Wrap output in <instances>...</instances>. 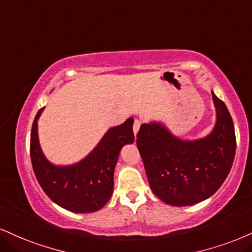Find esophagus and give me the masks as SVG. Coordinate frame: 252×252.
Listing matches in <instances>:
<instances>
[{"mask_svg":"<svg viewBox=\"0 0 252 252\" xmlns=\"http://www.w3.org/2000/svg\"><path fill=\"white\" fill-rule=\"evenodd\" d=\"M141 124H142V122L139 120H135V122H134V126H132V130H134V134L136 135L138 132V130H139V128H141Z\"/></svg>","mask_w":252,"mask_h":252,"instance_id":"34e87169","label":"esophagus"}]
</instances>
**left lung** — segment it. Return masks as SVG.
<instances>
[{
	"label": "left lung",
	"mask_w": 252,
	"mask_h": 252,
	"mask_svg": "<svg viewBox=\"0 0 252 252\" xmlns=\"http://www.w3.org/2000/svg\"><path fill=\"white\" fill-rule=\"evenodd\" d=\"M213 94L216 124L205 137L184 141L172 135L164 124H142L137 148L153 192L174 207L204 201L220 189L228 177L236 153V136L230 113Z\"/></svg>",
	"instance_id": "obj_1"
}]
</instances>
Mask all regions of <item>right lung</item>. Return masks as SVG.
Segmentation results:
<instances>
[{"instance_id": "1", "label": "right lung", "mask_w": 252, "mask_h": 252, "mask_svg": "<svg viewBox=\"0 0 252 252\" xmlns=\"http://www.w3.org/2000/svg\"><path fill=\"white\" fill-rule=\"evenodd\" d=\"M39 109L32 126L30 158L39 186L47 196L71 213H95L107 204L114 191V171L124 144L135 139L128 118L121 126L110 128L87 157L71 165H55L45 158L38 142Z\"/></svg>"}]
</instances>
